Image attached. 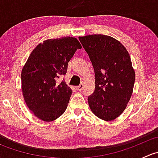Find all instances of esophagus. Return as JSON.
<instances>
[{"label": "esophagus", "instance_id": "obj_1", "mask_svg": "<svg viewBox=\"0 0 158 158\" xmlns=\"http://www.w3.org/2000/svg\"><path fill=\"white\" fill-rule=\"evenodd\" d=\"M76 90H78V91H82V89H83V84H80L79 85L76 86Z\"/></svg>", "mask_w": 158, "mask_h": 158}]
</instances>
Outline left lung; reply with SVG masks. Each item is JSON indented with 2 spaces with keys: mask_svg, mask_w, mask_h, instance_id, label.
<instances>
[{
  "mask_svg": "<svg viewBox=\"0 0 158 158\" xmlns=\"http://www.w3.org/2000/svg\"><path fill=\"white\" fill-rule=\"evenodd\" d=\"M95 71V91L88 98L91 111L110 122L126 108L133 92L135 70L125 47L114 38L102 34L79 36Z\"/></svg>",
  "mask_w": 158,
  "mask_h": 158,
  "instance_id": "8db88e82",
  "label": "left lung"
}]
</instances>
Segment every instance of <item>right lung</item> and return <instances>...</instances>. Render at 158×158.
I'll return each mask as SVG.
<instances>
[{
  "label": "right lung",
  "mask_w": 158,
  "mask_h": 158,
  "mask_svg": "<svg viewBox=\"0 0 158 158\" xmlns=\"http://www.w3.org/2000/svg\"><path fill=\"white\" fill-rule=\"evenodd\" d=\"M82 46L75 37L49 39L38 44L32 51L21 72L23 98L38 118L52 122L64 113L73 91L64 80L68 63Z\"/></svg>",
  "instance_id": "add662e5"
}]
</instances>
